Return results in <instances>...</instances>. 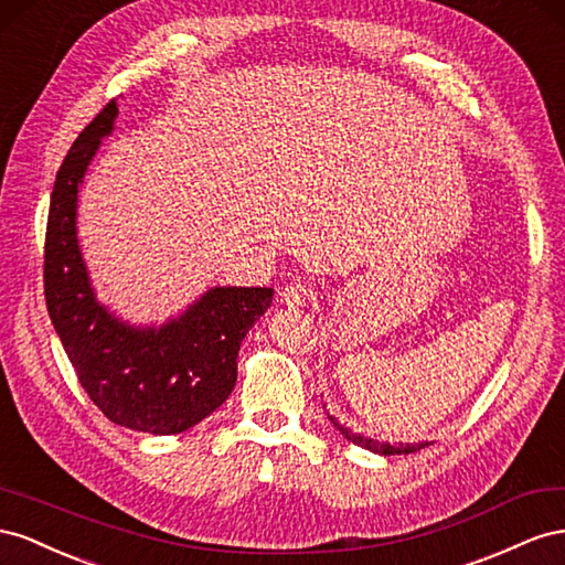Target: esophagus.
<instances>
[{"mask_svg": "<svg viewBox=\"0 0 565 565\" xmlns=\"http://www.w3.org/2000/svg\"><path fill=\"white\" fill-rule=\"evenodd\" d=\"M310 286L305 281H291L286 288H281V302L286 305V308H302L305 302L310 300Z\"/></svg>", "mask_w": 565, "mask_h": 565, "instance_id": "1", "label": "esophagus"}]
</instances>
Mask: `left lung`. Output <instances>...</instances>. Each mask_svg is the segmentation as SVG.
<instances>
[{"label": "left lung", "instance_id": "obj_1", "mask_svg": "<svg viewBox=\"0 0 565 565\" xmlns=\"http://www.w3.org/2000/svg\"><path fill=\"white\" fill-rule=\"evenodd\" d=\"M333 422V426L341 430V435H345V438L352 443V445H358V447H364V449H372V452H379V455H409V452H416V449H422V447H428V443H422V445H391V443H376V440H372V438H364V435H360V433H352L350 428H343L341 424L335 422V418H331Z\"/></svg>", "mask_w": 565, "mask_h": 565}]
</instances>
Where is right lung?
Returning a JSON list of instances; mask_svg holds the SVG:
<instances>
[{"label": "right lung", "instance_id": "1", "mask_svg": "<svg viewBox=\"0 0 565 565\" xmlns=\"http://www.w3.org/2000/svg\"><path fill=\"white\" fill-rule=\"evenodd\" d=\"M118 116L108 102L63 158L44 236V298L89 399L113 424L174 435L211 416L236 383L241 341L271 288H213L170 324L132 329L94 300L75 236L77 186Z\"/></svg>", "mask_w": 565, "mask_h": 565}]
</instances>
